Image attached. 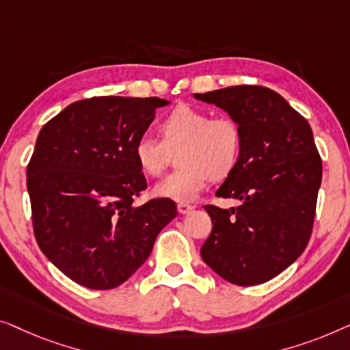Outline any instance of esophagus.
<instances>
[{"instance_id":"34e87169","label":"esophagus","mask_w":350,"mask_h":350,"mask_svg":"<svg viewBox=\"0 0 350 350\" xmlns=\"http://www.w3.org/2000/svg\"><path fill=\"white\" fill-rule=\"evenodd\" d=\"M177 211H179V214H189L190 211H193V206L187 203H179L177 204Z\"/></svg>"}]
</instances>
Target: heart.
Wrapping results in <instances>:
<instances>
[{
    "label": "heart",
    "mask_w": 350,
    "mask_h": 350,
    "mask_svg": "<svg viewBox=\"0 0 350 350\" xmlns=\"http://www.w3.org/2000/svg\"><path fill=\"white\" fill-rule=\"evenodd\" d=\"M163 141L142 135L135 144V157L141 170L149 176H160L177 152L179 168L155 185L159 196L180 203L195 200L211 177L220 180L238 165L243 131L228 116L211 117L193 106H177L160 125Z\"/></svg>",
    "instance_id": "obj_1"
}]
</instances>
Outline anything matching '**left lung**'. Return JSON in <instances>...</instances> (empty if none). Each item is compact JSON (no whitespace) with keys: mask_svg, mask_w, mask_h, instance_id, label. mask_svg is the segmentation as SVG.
<instances>
[{"mask_svg":"<svg viewBox=\"0 0 350 350\" xmlns=\"http://www.w3.org/2000/svg\"><path fill=\"white\" fill-rule=\"evenodd\" d=\"M193 96L224 109L243 131L238 165L215 191L241 204L204 206L213 231L201 258L231 284H263L288 268L311 238L322 182L312 130L267 87L236 85Z\"/></svg>","mask_w":350,"mask_h":350,"instance_id":"8db88e82","label":"left lung"}]
</instances>
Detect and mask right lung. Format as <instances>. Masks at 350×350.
I'll return each mask as SVG.
<instances>
[{
	"mask_svg": "<svg viewBox=\"0 0 350 350\" xmlns=\"http://www.w3.org/2000/svg\"><path fill=\"white\" fill-rule=\"evenodd\" d=\"M166 105L157 96L88 98L39 131L27 168L34 236L42 254L83 287L124 284L177 215L170 198L133 203L147 189L135 144Z\"/></svg>",
	"mask_w": 350,
	"mask_h": 350,
	"instance_id": "obj_1",
	"label": "right lung"
}]
</instances>
